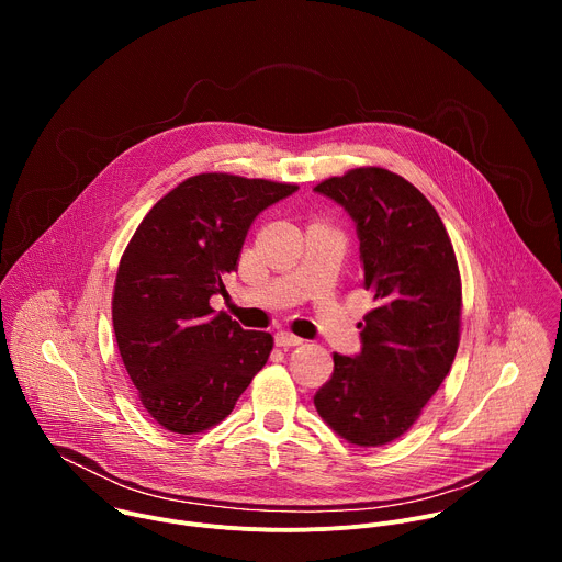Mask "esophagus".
Masks as SVG:
<instances>
[{"label": "esophagus", "instance_id": "obj_1", "mask_svg": "<svg viewBox=\"0 0 562 562\" xmlns=\"http://www.w3.org/2000/svg\"><path fill=\"white\" fill-rule=\"evenodd\" d=\"M302 342H304L302 338H297V336H293V334H289V331H278V334H276V345H278V347L289 349V347H297V345H302Z\"/></svg>", "mask_w": 562, "mask_h": 562}]
</instances>
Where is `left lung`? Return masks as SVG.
<instances>
[{
    "mask_svg": "<svg viewBox=\"0 0 562 562\" xmlns=\"http://www.w3.org/2000/svg\"><path fill=\"white\" fill-rule=\"evenodd\" d=\"M356 224L362 286L373 293L358 325L362 349L334 356L313 395L325 423L358 447L403 436L447 378L460 342V273L429 200L386 169H353L313 189Z\"/></svg>",
    "mask_w": 562,
    "mask_h": 562,
    "instance_id": "obj_1",
    "label": "left lung"
}]
</instances>
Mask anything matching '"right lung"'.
<instances>
[{"label": "right lung", "mask_w": 562, "mask_h": 562, "mask_svg": "<svg viewBox=\"0 0 562 562\" xmlns=\"http://www.w3.org/2000/svg\"><path fill=\"white\" fill-rule=\"evenodd\" d=\"M295 184L202 173L184 180L142 220L122 256L113 329L144 409L173 434L224 420L267 364L273 338L245 331L211 295L237 269L254 220Z\"/></svg>", "instance_id": "right-lung-1"}]
</instances>
